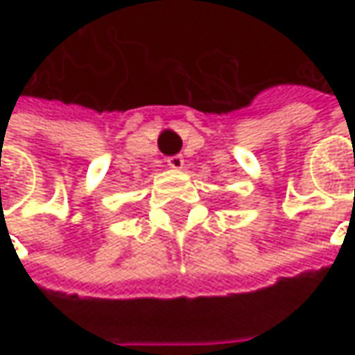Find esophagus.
<instances>
[{"label":"esophagus","mask_w":355,"mask_h":355,"mask_svg":"<svg viewBox=\"0 0 355 355\" xmlns=\"http://www.w3.org/2000/svg\"><path fill=\"white\" fill-rule=\"evenodd\" d=\"M168 166L171 170H182L185 166V159L182 156H170L168 157Z\"/></svg>","instance_id":"obj_1"}]
</instances>
